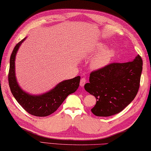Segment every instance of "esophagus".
Returning <instances> with one entry per match:
<instances>
[{
  "mask_svg": "<svg viewBox=\"0 0 151 151\" xmlns=\"http://www.w3.org/2000/svg\"><path fill=\"white\" fill-rule=\"evenodd\" d=\"M86 82V80L84 78H82L81 79V82H80V85H81L82 88H83Z\"/></svg>",
  "mask_w": 151,
  "mask_h": 151,
  "instance_id": "34e87169",
  "label": "esophagus"
}]
</instances>
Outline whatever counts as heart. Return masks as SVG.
Returning a JSON list of instances; mask_svg holds the SVG:
<instances>
[{
  "label": "heart",
  "instance_id": "heart-1",
  "mask_svg": "<svg viewBox=\"0 0 151 151\" xmlns=\"http://www.w3.org/2000/svg\"><path fill=\"white\" fill-rule=\"evenodd\" d=\"M96 51V50H95ZM114 52L111 49H104L93 57L91 62V67L93 69H100L110 62L114 56Z\"/></svg>",
  "mask_w": 151,
  "mask_h": 151
}]
</instances>
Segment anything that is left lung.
<instances>
[{
	"label": "left lung",
	"instance_id": "left-lung-1",
	"mask_svg": "<svg viewBox=\"0 0 151 151\" xmlns=\"http://www.w3.org/2000/svg\"><path fill=\"white\" fill-rule=\"evenodd\" d=\"M143 61L137 55L132 62L111 63L90 73L86 91L95 96L91 109L96 116L108 117L119 113L132 102L139 88Z\"/></svg>",
	"mask_w": 151,
	"mask_h": 151
}]
</instances>
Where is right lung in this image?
Masks as SVG:
<instances>
[{"mask_svg": "<svg viewBox=\"0 0 151 151\" xmlns=\"http://www.w3.org/2000/svg\"><path fill=\"white\" fill-rule=\"evenodd\" d=\"M26 38L16 45L10 56L8 73L9 88L16 101L28 113L34 116L46 117L57 110L67 96L76 91L80 84L81 76L60 82L50 91L42 95H32L24 91L16 80L15 60L19 47Z\"/></svg>", "mask_w": 151, "mask_h": 151, "instance_id": "obj_1", "label": "right lung"}]
</instances>
